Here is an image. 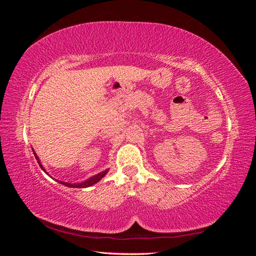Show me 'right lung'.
<instances>
[{
	"label": "right lung",
	"instance_id": "right-lung-1",
	"mask_svg": "<svg viewBox=\"0 0 256 256\" xmlns=\"http://www.w3.org/2000/svg\"><path fill=\"white\" fill-rule=\"evenodd\" d=\"M33 152H34V156H35L36 160L38 161V164H40V166L42 168V171H44V173L48 174V172L46 171V170H44V166H42V164H40V158H38V156L36 154V152H34V150H33ZM108 171H109V170H106V171L100 172V173H98V174H96V175H94V176H92L90 178H88V180H84L83 182H80V184H69V182H60V180H58V182L60 184H62L66 186V187H70V188H86V187H90V186H92V184H95L96 182H98L100 180H102V177L106 176V174L108 173ZM48 175H49V174H48Z\"/></svg>",
	"mask_w": 256,
	"mask_h": 256
}]
</instances>
